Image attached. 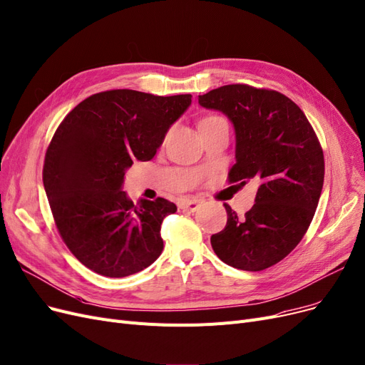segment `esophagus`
<instances>
[{
    "label": "esophagus",
    "instance_id": "34e87169",
    "mask_svg": "<svg viewBox=\"0 0 365 365\" xmlns=\"http://www.w3.org/2000/svg\"><path fill=\"white\" fill-rule=\"evenodd\" d=\"M200 200H197V198H186V200H183L182 202H180V207L183 209V210H189V212H195L198 207H200Z\"/></svg>",
    "mask_w": 365,
    "mask_h": 365
}]
</instances>
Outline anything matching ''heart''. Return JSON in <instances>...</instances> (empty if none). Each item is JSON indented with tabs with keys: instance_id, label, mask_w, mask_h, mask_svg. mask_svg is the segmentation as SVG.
Returning <instances> with one entry per match:
<instances>
[{
	"instance_id": "heart-1",
	"label": "heart",
	"mask_w": 365,
	"mask_h": 365,
	"mask_svg": "<svg viewBox=\"0 0 365 365\" xmlns=\"http://www.w3.org/2000/svg\"><path fill=\"white\" fill-rule=\"evenodd\" d=\"M219 122H227L224 118L222 116H216V115H213V116H207V118H204L202 120H201V123H200V128H202V126H207V125H213V123H219Z\"/></svg>"
}]
</instances>
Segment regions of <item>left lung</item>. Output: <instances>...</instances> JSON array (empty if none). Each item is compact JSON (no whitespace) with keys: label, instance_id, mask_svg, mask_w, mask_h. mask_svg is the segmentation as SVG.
Here are the masks:
<instances>
[{"label":"left lung","instance_id":"left-lung-1","mask_svg":"<svg viewBox=\"0 0 365 365\" xmlns=\"http://www.w3.org/2000/svg\"><path fill=\"white\" fill-rule=\"evenodd\" d=\"M198 103L234 125L230 183H259L245 216L224 204L227 225L212 235V247L234 268L265 270L289 255L314 216L325 176L321 143L303 110L277 91L225 85L200 95Z\"/></svg>","mask_w":365,"mask_h":365}]
</instances>
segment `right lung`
<instances>
[{
	"label": "right lung",
	"instance_id": "right-lung-1",
	"mask_svg": "<svg viewBox=\"0 0 365 365\" xmlns=\"http://www.w3.org/2000/svg\"><path fill=\"white\" fill-rule=\"evenodd\" d=\"M191 98L106 91L77 104L58 126L46 150L43 185L59 235L89 270L125 277L161 255V224L176 204H134L122 191L123 178L133 161L152 160Z\"/></svg>",
	"mask_w": 365,
	"mask_h": 365
}]
</instances>
